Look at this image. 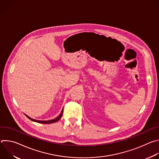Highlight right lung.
<instances>
[{
    "label": "right lung",
    "instance_id": "1",
    "mask_svg": "<svg viewBox=\"0 0 159 159\" xmlns=\"http://www.w3.org/2000/svg\"><path fill=\"white\" fill-rule=\"evenodd\" d=\"M63 109H62V111H61V113H60V115L57 117V118H55V119H53V120H47V121H41V120H34V119H33V118H30V116H28V115H26V114H25V115H26V116L27 117V118H28L30 120H31V121H34V122H36V123H43V124H50V123H55V122H56V121H58L60 118H61V116H62V115H63Z\"/></svg>",
    "mask_w": 159,
    "mask_h": 159
}]
</instances>
